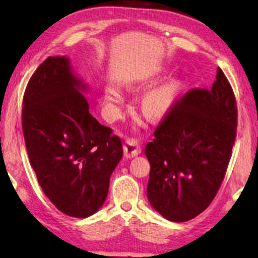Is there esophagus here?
<instances>
[{"instance_id":"34e87169","label":"esophagus","mask_w":258,"mask_h":258,"mask_svg":"<svg viewBox=\"0 0 258 258\" xmlns=\"http://www.w3.org/2000/svg\"><path fill=\"white\" fill-rule=\"evenodd\" d=\"M123 151H124V156L126 158H133V157H136L141 154V145L138 144L136 140L129 138L123 145Z\"/></svg>"}]
</instances>
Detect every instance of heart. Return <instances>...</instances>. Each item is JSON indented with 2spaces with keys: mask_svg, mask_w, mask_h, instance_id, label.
<instances>
[{
  "mask_svg": "<svg viewBox=\"0 0 258 258\" xmlns=\"http://www.w3.org/2000/svg\"><path fill=\"white\" fill-rule=\"evenodd\" d=\"M104 100L110 114L117 115L120 113V104L123 101L120 89L114 86H108L104 92ZM174 103V92L167 86L154 89L144 96L142 101V109L148 117L158 120L165 116Z\"/></svg>",
  "mask_w": 258,
  "mask_h": 258,
  "instance_id": "heart-1",
  "label": "heart"
}]
</instances>
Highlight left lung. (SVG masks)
Masks as SVG:
<instances>
[{
  "instance_id": "left-lung-1",
  "label": "left lung",
  "mask_w": 258,
  "mask_h": 258,
  "mask_svg": "<svg viewBox=\"0 0 258 258\" xmlns=\"http://www.w3.org/2000/svg\"><path fill=\"white\" fill-rule=\"evenodd\" d=\"M236 101L221 69L211 89H193L171 108L145 147L148 200L163 218L188 221L210 206L236 137Z\"/></svg>"
}]
</instances>
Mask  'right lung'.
<instances>
[{"label": "right lung", "instance_id": "1", "mask_svg": "<svg viewBox=\"0 0 258 258\" xmlns=\"http://www.w3.org/2000/svg\"><path fill=\"white\" fill-rule=\"evenodd\" d=\"M88 91L69 57L57 55L39 65L23 99L30 164L51 203L73 218H88L101 208L123 156L120 138L89 111Z\"/></svg>", "mask_w": 258, "mask_h": 258}]
</instances>
